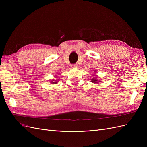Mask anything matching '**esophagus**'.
Segmentation results:
<instances>
[{"label": "esophagus", "instance_id": "esophagus-1", "mask_svg": "<svg viewBox=\"0 0 147 147\" xmlns=\"http://www.w3.org/2000/svg\"><path fill=\"white\" fill-rule=\"evenodd\" d=\"M71 67H72V68H77L78 67V64H72V65H71Z\"/></svg>", "mask_w": 147, "mask_h": 147}]
</instances>
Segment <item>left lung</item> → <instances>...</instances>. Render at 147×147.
Returning <instances> with one entry per match:
<instances>
[{
  "label": "left lung",
  "mask_w": 147,
  "mask_h": 147,
  "mask_svg": "<svg viewBox=\"0 0 147 147\" xmlns=\"http://www.w3.org/2000/svg\"><path fill=\"white\" fill-rule=\"evenodd\" d=\"M91 82L92 83H99V82H100V80H98L97 79V78H92L91 80Z\"/></svg>",
  "instance_id": "1"
}]
</instances>
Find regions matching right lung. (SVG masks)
Segmentation results:
<instances>
[{
    "instance_id": "right-lung-1",
    "label": "right lung",
    "mask_w": 147,
    "mask_h": 147,
    "mask_svg": "<svg viewBox=\"0 0 147 147\" xmlns=\"http://www.w3.org/2000/svg\"><path fill=\"white\" fill-rule=\"evenodd\" d=\"M57 82H58L57 80H52V81L51 82V83H53V84H56V83H57Z\"/></svg>"
}]
</instances>
